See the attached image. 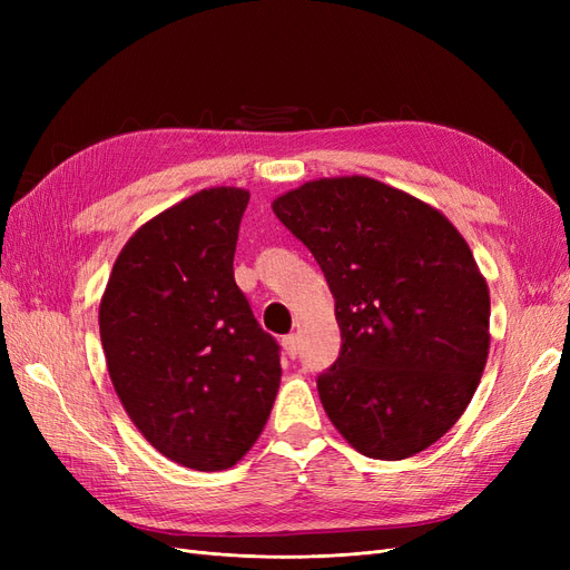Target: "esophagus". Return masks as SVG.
I'll return each instance as SVG.
<instances>
[{"label": "esophagus", "mask_w": 570, "mask_h": 570, "mask_svg": "<svg viewBox=\"0 0 570 570\" xmlns=\"http://www.w3.org/2000/svg\"><path fill=\"white\" fill-rule=\"evenodd\" d=\"M283 350H285V354L289 358H297V354H299V340H297V335H285L283 337Z\"/></svg>", "instance_id": "34e87169"}]
</instances>
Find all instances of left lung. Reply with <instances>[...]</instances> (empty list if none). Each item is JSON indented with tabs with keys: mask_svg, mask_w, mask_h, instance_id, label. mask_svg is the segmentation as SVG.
I'll return each instance as SVG.
<instances>
[{
	"mask_svg": "<svg viewBox=\"0 0 570 570\" xmlns=\"http://www.w3.org/2000/svg\"><path fill=\"white\" fill-rule=\"evenodd\" d=\"M335 297L342 347L316 377L356 452L400 461L450 430L490 350V292L459 230L373 178H323L273 202Z\"/></svg>",
	"mask_w": 570,
	"mask_h": 570,
	"instance_id": "8db88e82",
	"label": "left lung"
}]
</instances>
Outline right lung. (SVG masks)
Instances as JSON below:
<instances>
[{
	"label": "right lung",
	"instance_id": "add662e5",
	"mask_svg": "<svg viewBox=\"0 0 570 570\" xmlns=\"http://www.w3.org/2000/svg\"><path fill=\"white\" fill-rule=\"evenodd\" d=\"M247 204L245 189L212 187L145 223L99 304L120 404L154 450L195 471L243 459L281 387V344L233 273Z\"/></svg>",
	"mask_w": 570,
	"mask_h": 570
}]
</instances>
